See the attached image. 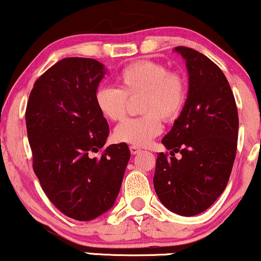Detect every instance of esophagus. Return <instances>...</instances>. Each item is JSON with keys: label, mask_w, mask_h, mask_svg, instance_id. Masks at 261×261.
I'll return each mask as SVG.
<instances>
[{"label": "esophagus", "mask_w": 261, "mask_h": 261, "mask_svg": "<svg viewBox=\"0 0 261 261\" xmlns=\"http://www.w3.org/2000/svg\"><path fill=\"white\" fill-rule=\"evenodd\" d=\"M130 152H131V154H137V153L141 152V149L136 146H130Z\"/></svg>", "instance_id": "esophagus-1"}]
</instances>
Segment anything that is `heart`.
<instances>
[{"label": "heart", "instance_id": "b5f03b06", "mask_svg": "<svg viewBox=\"0 0 261 261\" xmlns=\"http://www.w3.org/2000/svg\"><path fill=\"white\" fill-rule=\"evenodd\" d=\"M119 89L100 86L95 92V105L109 121H119L126 114L127 98L141 96L143 115L126 119L114 130L118 142L136 147L147 146L163 130L162 120L176 119L186 99L184 77L162 63L141 61L125 67L117 76Z\"/></svg>", "mask_w": 261, "mask_h": 261}]
</instances>
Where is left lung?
<instances>
[{
	"instance_id": "1",
	"label": "left lung",
	"mask_w": 261,
	"mask_h": 261,
	"mask_svg": "<svg viewBox=\"0 0 261 261\" xmlns=\"http://www.w3.org/2000/svg\"><path fill=\"white\" fill-rule=\"evenodd\" d=\"M175 51L186 61L188 93L180 117L162 140L171 156L159 153L153 184L165 208L193 216L227 186L236 158L238 113L230 84L214 62L188 47Z\"/></svg>"
}]
</instances>
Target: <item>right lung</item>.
Listing matches in <instances>:
<instances>
[{"mask_svg":"<svg viewBox=\"0 0 261 261\" xmlns=\"http://www.w3.org/2000/svg\"><path fill=\"white\" fill-rule=\"evenodd\" d=\"M105 74L96 59H62L35 81L25 112L41 187L56 208L79 221L93 220L114 205L130 159L122 142L92 156L109 135L95 105Z\"/></svg>","mask_w":261,"mask_h":261,"instance_id":"obj_1","label":"right lung"}]
</instances>
